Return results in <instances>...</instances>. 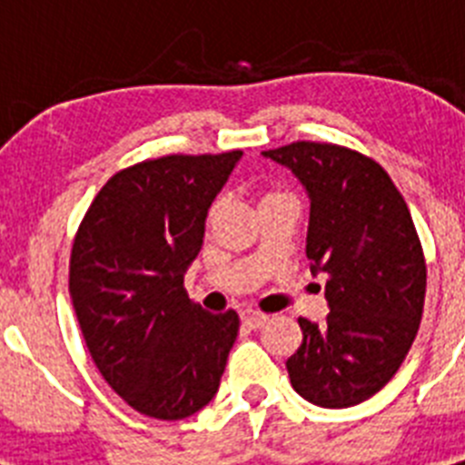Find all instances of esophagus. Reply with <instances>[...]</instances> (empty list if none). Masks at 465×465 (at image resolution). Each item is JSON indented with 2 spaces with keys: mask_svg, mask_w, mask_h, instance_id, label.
<instances>
[{
  "mask_svg": "<svg viewBox=\"0 0 465 465\" xmlns=\"http://www.w3.org/2000/svg\"><path fill=\"white\" fill-rule=\"evenodd\" d=\"M240 316H242V323H244L246 328H253V331H256V328H262L265 323H268V316L261 314V312H256V310H244Z\"/></svg>",
  "mask_w": 465,
  "mask_h": 465,
  "instance_id": "1",
  "label": "esophagus"
}]
</instances>
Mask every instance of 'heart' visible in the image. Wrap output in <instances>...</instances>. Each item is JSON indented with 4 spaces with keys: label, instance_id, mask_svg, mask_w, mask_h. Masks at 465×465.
<instances>
[{
    "label": "heart",
    "instance_id": "heart-1",
    "mask_svg": "<svg viewBox=\"0 0 465 465\" xmlns=\"http://www.w3.org/2000/svg\"><path fill=\"white\" fill-rule=\"evenodd\" d=\"M283 195H289V193H282V191H270L268 195L262 197V203H268V200H274V197H283ZM216 212H219V203L213 204V209H212V216H213V213H216Z\"/></svg>",
    "mask_w": 465,
    "mask_h": 465
}]
</instances>
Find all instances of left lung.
Returning a JSON list of instances; mask_svg holds the SVG:
<instances>
[{"instance_id":"left-lung-1","label":"left lung","mask_w":465,"mask_h":465,"mask_svg":"<svg viewBox=\"0 0 465 465\" xmlns=\"http://www.w3.org/2000/svg\"><path fill=\"white\" fill-rule=\"evenodd\" d=\"M262 155L289 167L310 195L307 258L326 274L328 316L298 319L291 384L319 408H351L398 372L417 338L426 262L410 209L375 160L344 146L293 142Z\"/></svg>"}]
</instances>
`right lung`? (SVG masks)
I'll use <instances>...</instances> for the list:
<instances>
[{"instance_id": "1", "label": "right lung", "mask_w": 465, "mask_h": 465, "mask_svg": "<svg viewBox=\"0 0 465 465\" xmlns=\"http://www.w3.org/2000/svg\"><path fill=\"white\" fill-rule=\"evenodd\" d=\"M242 151L165 155L118 172L72 246L69 295L97 371L146 417L186 419L216 396L240 316L183 289L207 212Z\"/></svg>"}]
</instances>
